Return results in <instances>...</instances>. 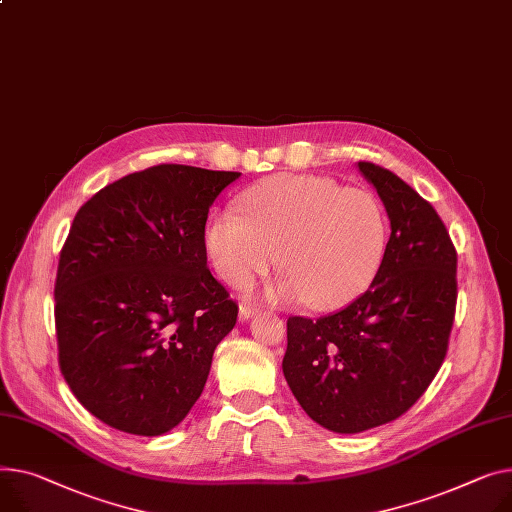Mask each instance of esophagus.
I'll list each match as a JSON object with an SVG mask.
<instances>
[{"mask_svg": "<svg viewBox=\"0 0 512 512\" xmlns=\"http://www.w3.org/2000/svg\"><path fill=\"white\" fill-rule=\"evenodd\" d=\"M255 313H259V309H257V306H253V304H241V309H238V315H241V319H251Z\"/></svg>", "mask_w": 512, "mask_h": 512, "instance_id": "obj_1", "label": "esophagus"}]
</instances>
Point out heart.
<instances>
[{
    "label": "heart",
    "instance_id": "b5f03b06",
    "mask_svg": "<svg viewBox=\"0 0 512 512\" xmlns=\"http://www.w3.org/2000/svg\"><path fill=\"white\" fill-rule=\"evenodd\" d=\"M245 216L218 212L208 251L218 274L243 286L278 263L280 298L315 311L354 300L377 276L387 247V214L368 189L313 175L269 179L243 197Z\"/></svg>",
    "mask_w": 512,
    "mask_h": 512
}]
</instances>
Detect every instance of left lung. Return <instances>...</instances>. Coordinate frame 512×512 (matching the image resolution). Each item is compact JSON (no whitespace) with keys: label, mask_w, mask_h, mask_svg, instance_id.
I'll use <instances>...</instances> for the list:
<instances>
[{"label":"left lung","mask_w":512,"mask_h":512,"mask_svg":"<svg viewBox=\"0 0 512 512\" xmlns=\"http://www.w3.org/2000/svg\"><path fill=\"white\" fill-rule=\"evenodd\" d=\"M391 236L368 290L317 321L288 319L284 377L302 410L339 434L397 420L447 356L457 306V251L430 203L391 170L358 162Z\"/></svg>","instance_id":"left-lung-1"}]
</instances>
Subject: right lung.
Instances as JSON below:
<instances>
[{"instance_id":"right-lung-1","label":"right lung","mask_w":512,"mask_h":512,"mask_svg":"<svg viewBox=\"0 0 512 512\" xmlns=\"http://www.w3.org/2000/svg\"><path fill=\"white\" fill-rule=\"evenodd\" d=\"M241 173L158 164L92 195L59 255V368L100 422L158 436L189 414L238 304L212 276L206 220Z\"/></svg>"}]
</instances>
